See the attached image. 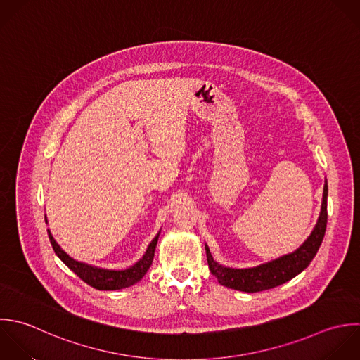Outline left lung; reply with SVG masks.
Returning <instances> with one entry per match:
<instances>
[{
    "label": "left lung",
    "instance_id": "obj_1",
    "mask_svg": "<svg viewBox=\"0 0 360 360\" xmlns=\"http://www.w3.org/2000/svg\"><path fill=\"white\" fill-rule=\"evenodd\" d=\"M327 198H328V184L326 179L321 213L317 220V224L313 233L310 234V237L295 252L283 255L278 259H274L271 262L262 264L255 268L234 269V268H226L217 264L213 259L209 247L205 245L210 272L217 278L220 285L234 290L247 292V293H257V292L274 289L293 279L310 265V262L316 257L323 243V238L326 236V229H327V219H328Z\"/></svg>",
    "mask_w": 360,
    "mask_h": 360
}]
</instances>
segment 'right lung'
<instances>
[{"mask_svg": "<svg viewBox=\"0 0 360 360\" xmlns=\"http://www.w3.org/2000/svg\"><path fill=\"white\" fill-rule=\"evenodd\" d=\"M47 234H49V240H50V244H51L56 255L81 281H84L86 285L92 286L94 289H98V290H119V289H124V288H129V286H133L134 283H137L147 274L148 268L153 264L154 251H155L158 236H160V233L155 236V238L147 247V251L143 255V258L139 262H136L133 266H130L124 271H109V269L91 266L88 264H82V262L72 259L60 248V245L56 243V240L53 238V236L50 234L49 230H47Z\"/></svg>", "mask_w": 360, "mask_h": 360, "instance_id": "add662e5", "label": "right lung"}]
</instances>
